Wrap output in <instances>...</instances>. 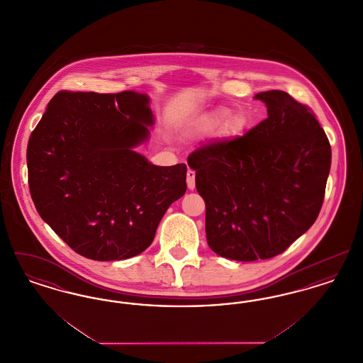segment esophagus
Masks as SVG:
<instances>
[{"mask_svg": "<svg viewBox=\"0 0 363 363\" xmlns=\"http://www.w3.org/2000/svg\"><path fill=\"white\" fill-rule=\"evenodd\" d=\"M194 177H196V173L189 169V170H188V174H186V182H188V188H189L190 190H193L196 188Z\"/></svg>", "mask_w": 363, "mask_h": 363, "instance_id": "esophagus-1", "label": "esophagus"}]
</instances>
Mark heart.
<instances>
[{"mask_svg":"<svg viewBox=\"0 0 363 363\" xmlns=\"http://www.w3.org/2000/svg\"><path fill=\"white\" fill-rule=\"evenodd\" d=\"M223 117H225L223 114H215L213 117H209L206 121L199 122V123H197V129L204 130V129H207L211 123H213V122L218 121V120H220V118H223Z\"/></svg>","mask_w":363,"mask_h":363,"instance_id":"1","label":"heart"}]
</instances>
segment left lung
<instances>
[{
    "mask_svg": "<svg viewBox=\"0 0 363 363\" xmlns=\"http://www.w3.org/2000/svg\"><path fill=\"white\" fill-rule=\"evenodd\" d=\"M256 99L267 104L265 120L188 156L206 201L208 245L237 261L272 259L306 233L330 169L328 138L309 106L279 89Z\"/></svg>",
    "mask_w": 363,
    "mask_h": 363,
    "instance_id": "8db88e82",
    "label": "left lung"
}]
</instances>
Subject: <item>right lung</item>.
I'll return each mask as SVG.
<instances>
[{"label": "right lung", "mask_w": 363, "mask_h": 363, "mask_svg": "<svg viewBox=\"0 0 363 363\" xmlns=\"http://www.w3.org/2000/svg\"><path fill=\"white\" fill-rule=\"evenodd\" d=\"M148 96L60 91L27 147L35 208L86 259L135 257L155 238L167 208L186 191V164H151L132 148L152 125Z\"/></svg>", "instance_id": "right-lung-1"}]
</instances>
